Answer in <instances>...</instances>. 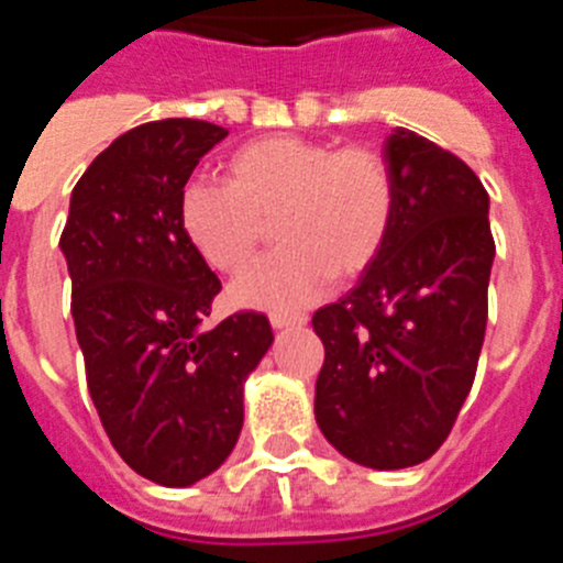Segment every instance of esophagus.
Returning a JSON list of instances; mask_svg holds the SVG:
<instances>
[{"mask_svg": "<svg viewBox=\"0 0 563 563\" xmlns=\"http://www.w3.org/2000/svg\"><path fill=\"white\" fill-rule=\"evenodd\" d=\"M273 330H298L307 324V316H285V312H273L271 316Z\"/></svg>", "mask_w": 563, "mask_h": 563, "instance_id": "1", "label": "esophagus"}]
</instances>
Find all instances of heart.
I'll return each instance as SVG.
<instances>
[{
    "label": "heart",
    "instance_id": "heart-1",
    "mask_svg": "<svg viewBox=\"0 0 563 563\" xmlns=\"http://www.w3.org/2000/svg\"><path fill=\"white\" fill-rule=\"evenodd\" d=\"M231 183L191 177L180 191V225L194 251L217 271L247 265L276 220L285 247L253 262L231 285L251 310L292 312L327 287L372 265L391 225L389 166L372 148L273 134L239 148Z\"/></svg>",
    "mask_w": 563,
    "mask_h": 563
}]
</instances>
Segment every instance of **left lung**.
Segmentation results:
<instances>
[{
  "mask_svg": "<svg viewBox=\"0 0 563 563\" xmlns=\"http://www.w3.org/2000/svg\"><path fill=\"white\" fill-rule=\"evenodd\" d=\"M395 208L357 285L312 316L324 343L316 420L332 449L375 471L429 460L476 375L496 245L471 168L409 129L383 141Z\"/></svg>",
  "mask_w": 563,
  "mask_h": 563,
  "instance_id": "8db88e82",
  "label": "left lung"
}]
</instances>
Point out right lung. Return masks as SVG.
<instances>
[{
    "label": "right lung",
    "instance_id": "obj_1",
    "mask_svg": "<svg viewBox=\"0 0 563 563\" xmlns=\"http://www.w3.org/2000/svg\"><path fill=\"white\" fill-rule=\"evenodd\" d=\"M228 129L168 118L89 163L62 233L89 397L132 471L188 487L231 456L245 380L271 350L262 312L206 330L220 278L180 225V191Z\"/></svg>",
    "mask_w": 563,
    "mask_h": 563
}]
</instances>
